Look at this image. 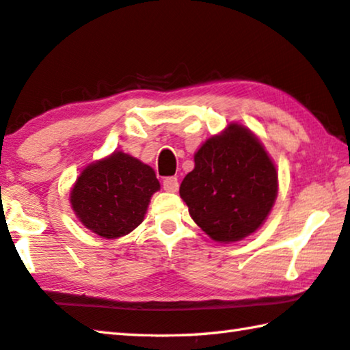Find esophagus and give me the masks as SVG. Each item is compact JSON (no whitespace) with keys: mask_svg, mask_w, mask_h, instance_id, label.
I'll return each instance as SVG.
<instances>
[{"mask_svg":"<svg viewBox=\"0 0 350 350\" xmlns=\"http://www.w3.org/2000/svg\"><path fill=\"white\" fill-rule=\"evenodd\" d=\"M162 185H163L165 191L176 193L177 189H179V180H177V177H174V176H170V177H165Z\"/></svg>","mask_w":350,"mask_h":350,"instance_id":"34e87169","label":"esophagus"}]
</instances>
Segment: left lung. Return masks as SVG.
Wrapping results in <instances>:
<instances>
[{"label": "left lung", "mask_w": 350, "mask_h": 350, "mask_svg": "<svg viewBox=\"0 0 350 350\" xmlns=\"http://www.w3.org/2000/svg\"><path fill=\"white\" fill-rule=\"evenodd\" d=\"M194 163L179 193L209 237L237 241L263 224L277 197V171L250 130L231 124L202 145Z\"/></svg>", "instance_id": "left-lung-1"}]
</instances>
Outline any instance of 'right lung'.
Segmentation results:
<instances>
[{
    "mask_svg": "<svg viewBox=\"0 0 350 350\" xmlns=\"http://www.w3.org/2000/svg\"><path fill=\"white\" fill-rule=\"evenodd\" d=\"M159 180L148 165L125 153L88 165L70 194L82 225L104 239H118L142 224Z\"/></svg>",
    "mask_w": 350,
    "mask_h": 350,
    "instance_id": "add662e5",
    "label": "right lung"
}]
</instances>
